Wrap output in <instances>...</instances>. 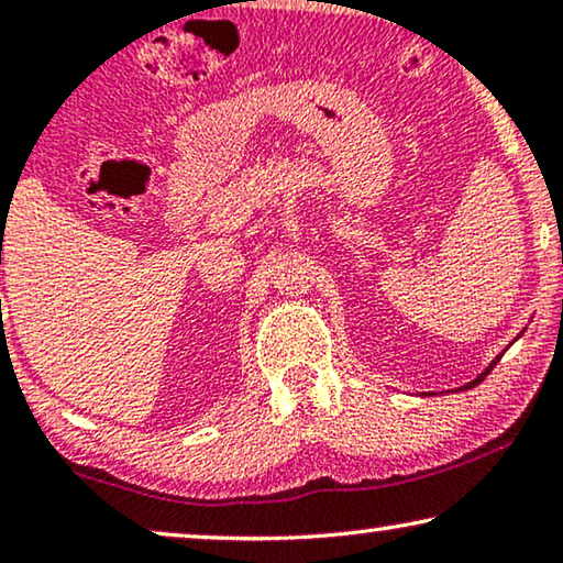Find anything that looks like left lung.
Returning a JSON list of instances; mask_svg holds the SVG:
<instances>
[{
	"label": "left lung",
	"mask_w": 563,
	"mask_h": 563,
	"mask_svg": "<svg viewBox=\"0 0 563 563\" xmlns=\"http://www.w3.org/2000/svg\"><path fill=\"white\" fill-rule=\"evenodd\" d=\"M522 331H526V329H522ZM522 331H520V334H518L516 339H520V336H522ZM516 339H512V342H516ZM512 342H510V344H512ZM510 344H508V346H510ZM508 346H505V350H508ZM500 357H503V354H497V357H495L493 362H489V364H487V367H485V369H482V372H479V375L472 379V383H466V385H462V387H456V390H470V387H474V385H479V383H482V379H485V377L489 375V369H493V367H495V364H497V362H500ZM431 395H433V393H431ZM423 398H426V393H423Z\"/></svg>",
	"instance_id": "1"
}]
</instances>
